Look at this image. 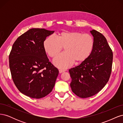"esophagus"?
<instances>
[{
    "instance_id": "obj_1",
    "label": "esophagus",
    "mask_w": 123,
    "mask_h": 123,
    "mask_svg": "<svg viewBox=\"0 0 123 123\" xmlns=\"http://www.w3.org/2000/svg\"><path fill=\"white\" fill-rule=\"evenodd\" d=\"M65 71L64 70H62V69L59 70V73H62L64 72H65Z\"/></svg>"
}]
</instances>
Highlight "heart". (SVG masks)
Returning a JSON list of instances; mask_svg holds the SVG:
<instances>
[{
	"mask_svg": "<svg viewBox=\"0 0 123 123\" xmlns=\"http://www.w3.org/2000/svg\"><path fill=\"white\" fill-rule=\"evenodd\" d=\"M94 45L92 35L74 31L62 32L56 38L49 36L43 42L44 51L52 58L56 56L64 48L65 53L53 61L54 65L61 69L69 68L74 62L78 64L85 61L90 55Z\"/></svg>",
	"mask_w": 123,
	"mask_h": 123,
	"instance_id": "1",
	"label": "heart"
}]
</instances>
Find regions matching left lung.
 <instances>
[{
	"mask_svg": "<svg viewBox=\"0 0 123 123\" xmlns=\"http://www.w3.org/2000/svg\"><path fill=\"white\" fill-rule=\"evenodd\" d=\"M90 32L94 40L90 55L69 70L72 91L81 98L91 97L101 90L108 81L112 70L113 53L107 39L95 30Z\"/></svg>",
	"mask_w": 123,
	"mask_h": 123,
	"instance_id": "8db88e82",
	"label": "left lung"
}]
</instances>
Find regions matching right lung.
Here are the masks:
<instances>
[{
  "label": "right lung",
  "instance_id": "1",
  "mask_svg": "<svg viewBox=\"0 0 123 123\" xmlns=\"http://www.w3.org/2000/svg\"><path fill=\"white\" fill-rule=\"evenodd\" d=\"M54 31L33 28L18 37L9 55V66L16 87L33 98H43L52 90L58 75L44 50L43 42Z\"/></svg>",
  "mask_w": 123,
  "mask_h": 123
}]
</instances>
